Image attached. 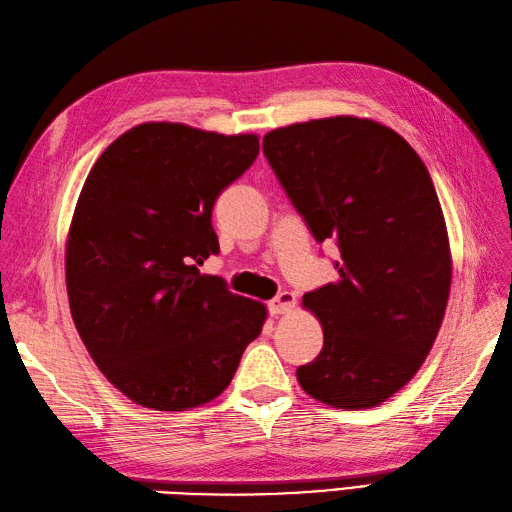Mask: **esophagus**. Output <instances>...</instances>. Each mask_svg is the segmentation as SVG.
<instances>
[{"label": "esophagus", "mask_w": 512, "mask_h": 512, "mask_svg": "<svg viewBox=\"0 0 512 512\" xmlns=\"http://www.w3.org/2000/svg\"><path fill=\"white\" fill-rule=\"evenodd\" d=\"M293 306H295V295L291 291H280L274 300H269V313L271 315L289 313Z\"/></svg>", "instance_id": "1"}]
</instances>
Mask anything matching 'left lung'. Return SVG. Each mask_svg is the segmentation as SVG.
<instances>
[{"instance_id":"obj_1","label":"left lung","mask_w":512,"mask_h":512,"mask_svg":"<svg viewBox=\"0 0 512 512\" xmlns=\"http://www.w3.org/2000/svg\"><path fill=\"white\" fill-rule=\"evenodd\" d=\"M263 153L317 243H337V282L304 293L324 348L298 368L306 394L368 410L423 366L451 287L447 225L423 160L383 124L335 116L269 131Z\"/></svg>"}]
</instances>
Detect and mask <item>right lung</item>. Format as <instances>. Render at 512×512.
Instances as JSON below:
<instances>
[{"instance_id":"right-lung-1","label":"right lung","mask_w":512,"mask_h":512,"mask_svg":"<svg viewBox=\"0 0 512 512\" xmlns=\"http://www.w3.org/2000/svg\"><path fill=\"white\" fill-rule=\"evenodd\" d=\"M258 135L177 122L122 133L89 170L65 249L76 331L133 403L184 412L230 385L265 304L199 271L219 254L212 208L254 164Z\"/></svg>"}]
</instances>
